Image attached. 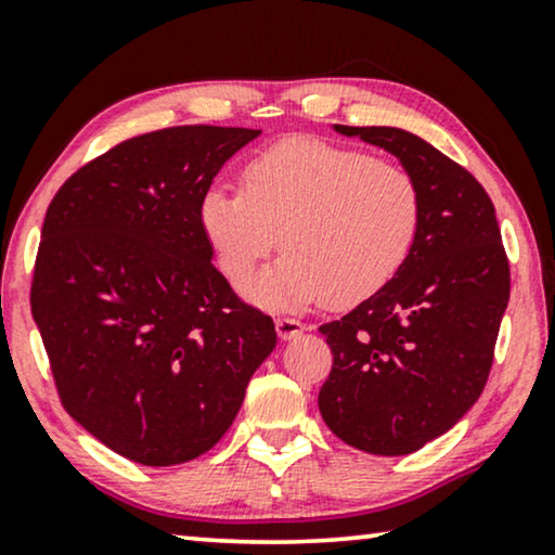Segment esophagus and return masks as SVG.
<instances>
[{"instance_id":"obj_1","label":"esophagus","mask_w":555,"mask_h":555,"mask_svg":"<svg viewBox=\"0 0 555 555\" xmlns=\"http://www.w3.org/2000/svg\"><path fill=\"white\" fill-rule=\"evenodd\" d=\"M275 331H278L280 340H293V338H298L302 331H306V325H302L300 321H295V318H278Z\"/></svg>"}]
</instances>
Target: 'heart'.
<instances>
[{
    "label": "heart",
    "mask_w": 555,
    "mask_h": 555,
    "mask_svg": "<svg viewBox=\"0 0 555 555\" xmlns=\"http://www.w3.org/2000/svg\"><path fill=\"white\" fill-rule=\"evenodd\" d=\"M420 219V186L404 166L318 139L275 143L245 166V192L215 184L199 202V227L230 280L283 240L287 253L242 285L278 310L374 298L406 264Z\"/></svg>",
    "instance_id": "heart-1"
}]
</instances>
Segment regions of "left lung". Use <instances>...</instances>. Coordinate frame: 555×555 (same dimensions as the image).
Returning <instances> with one entry per match:
<instances>
[{
  "instance_id": "8db88e82",
  "label": "left lung",
  "mask_w": 555,
  "mask_h": 555,
  "mask_svg": "<svg viewBox=\"0 0 555 555\" xmlns=\"http://www.w3.org/2000/svg\"><path fill=\"white\" fill-rule=\"evenodd\" d=\"M389 151L412 173L422 219L399 275L321 325L333 369L318 393L346 444L382 457L422 450L465 416L488 382L511 268L495 207L473 173L391 126H333Z\"/></svg>"
}]
</instances>
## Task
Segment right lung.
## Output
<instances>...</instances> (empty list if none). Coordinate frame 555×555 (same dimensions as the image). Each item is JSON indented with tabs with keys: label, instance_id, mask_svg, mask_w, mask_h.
<instances>
[{
	"label": "right lung",
	"instance_id": "add662e5",
	"mask_svg": "<svg viewBox=\"0 0 555 555\" xmlns=\"http://www.w3.org/2000/svg\"><path fill=\"white\" fill-rule=\"evenodd\" d=\"M262 131L177 126L98 156L42 224L33 318L67 414L149 467L209 452L278 344L211 264L199 202Z\"/></svg>",
	"mask_w": 555,
	"mask_h": 555
}]
</instances>
